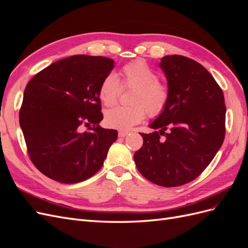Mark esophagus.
Masks as SVG:
<instances>
[{"mask_svg":"<svg viewBox=\"0 0 248 248\" xmlns=\"http://www.w3.org/2000/svg\"><path fill=\"white\" fill-rule=\"evenodd\" d=\"M127 134H128V131H124V130H120L119 132H118V136L120 137V138H124V137H126Z\"/></svg>","mask_w":248,"mask_h":248,"instance_id":"1","label":"esophagus"}]
</instances>
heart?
<instances>
[{"label": "heart", "instance_id": "obj_1", "mask_svg": "<svg viewBox=\"0 0 248 248\" xmlns=\"http://www.w3.org/2000/svg\"><path fill=\"white\" fill-rule=\"evenodd\" d=\"M123 86L133 88L130 96L131 106L115 107L108 109L104 120L108 127L128 130L146 118L160 115L169 101L167 87L158 81V76L145 61L138 60L126 64L121 69ZM121 91L117 74H107L99 87V97L104 106L114 104Z\"/></svg>", "mask_w": 248, "mask_h": 248}]
</instances>
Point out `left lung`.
I'll return each mask as SVG.
<instances>
[{"mask_svg": "<svg viewBox=\"0 0 248 248\" xmlns=\"http://www.w3.org/2000/svg\"><path fill=\"white\" fill-rule=\"evenodd\" d=\"M159 67L168 80L169 101L149 125L153 132L140 133L144 144L133 158L149 181L177 187L200 176L218 152L226 133V106L218 84L194 60L166 56Z\"/></svg>", "mask_w": 248, "mask_h": 248, "instance_id": "obj_1", "label": "left lung"}]
</instances>
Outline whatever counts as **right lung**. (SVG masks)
<instances>
[{
  "label": "right lung",
  "mask_w": 248,
  "mask_h": 248,
  "mask_svg": "<svg viewBox=\"0 0 248 248\" xmlns=\"http://www.w3.org/2000/svg\"><path fill=\"white\" fill-rule=\"evenodd\" d=\"M114 67L109 58L77 55L50 64L28 82L19 124L30 158L42 174L73 184L101 169L118 138L117 130L98 125L99 87Z\"/></svg>",
  "instance_id": "obj_1"
}]
</instances>
